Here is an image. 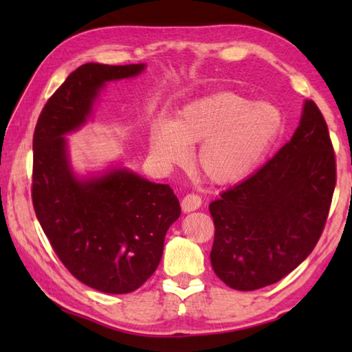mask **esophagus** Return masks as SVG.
Instances as JSON below:
<instances>
[{"instance_id": "obj_1", "label": "esophagus", "mask_w": 352, "mask_h": 352, "mask_svg": "<svg viewBox=\"0 0 352 352\" xmlns=\"http://www.w3.org/2000/svg\"><path fill=\"white\" fill-rule=\"evenodd\" d=\"M201 206V197L197 194H186L182 199V210L184 212H190L199 210Z\"/></svg>"}]
</instances>
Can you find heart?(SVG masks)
<instances>
[{"label":"heart","instance_id":"obj_1","mask_svg":"<svg viewBox=\"0 0 352 352\" xmlns=\"http://www.w3.org/2000/svg\"><path fill=\"white\" fill-rule=\"evenodd\" d=\"M283 127L276 105L219 91L182 107L172 122L157 119L151 130V152L158 163L175 164L186 157V146L201 142L197 153L201 174L214 183H231L259 164Z\"/></svg>","mask_w":352,"mask_h":352}]
</instances>
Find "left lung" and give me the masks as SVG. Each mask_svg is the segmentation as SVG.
Returning <instances> with one entry per match:
<instances>
[{"instance_id":"8db88e82","label":"left lung","mask_w":352,"mask_h":352,"mask_svg":"<svg viewBox=\"0 0 352 352\" xmlns=\"http://www.w3.org/2000/svg\"><path fill=\"white\" fill-rule=\"evenodd\" d=\"M336 182L327 124L317 104L306 100L290 141L210 205L216 275L231 289L248 292L295 270L323 233Z\"/></svg>"}]
</instances>
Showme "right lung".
Listing matches in <instances>:
<instances>
[{"label": "right lung", "instance_id": "obj_1", "mask_svg": "<svg viewBox=\"0 0 352 352\" xmlns=\"http://www.w3.org/2000/svg\"><path fill=\"white\" fill-rule=\"evenodd\" d=\"M142 69L144 65H82L47 99L34 130L35 216L71 275L105 294H129L153 275L180 204L169 184L126 169L79 182L69 169L63 135L85 122L105 82Z\"/></svg>", "mask_w": 352, "mask_h": 352}]
</instances>
